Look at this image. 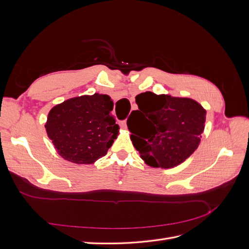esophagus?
<instances>
[{"instance_id":"1","label":"esophagus","mask_w":249,"mask_h":249,"mask_svg":"<svg viewBox=\"0 0 249 249\" xmlns=\"http://www.w3.org/2000/svg\"><path fill=\"white\" fill-rule=\"evenodd\" d=\"M120 125H122V127L124 130H126L127 129V126H126V122L125 120H124V122H122V124H120Z\"/></svg>"}]
</instances>
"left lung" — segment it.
I'll return each mask as SVG.
<instances>
[{"instance_id":"1","label":"left lung","mask_w":249,"mask_h":249,"mask_svg":"<svg viewBox=\"0 0 249 249\" xmlns=\"http://www.w3.org/2000/svg\"><path fill=\"white\" fill-rule=\"evenodd\" d=\"M139 110L127 119L131 140L148 166L172 168L188 159L200 143L206 109L189 97L146 91L136 96Z\"/></svg>"}]
</instances>
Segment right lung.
<instances>
[{
	"label": "right lung",
	"mask_w": 249,
	"mask_h": 249,
	"mask_svg": "<svg viewBox=\"0 0 249 249\" xmlns=\"http://www.w3.org/2000/svg\"><path fill=\"white\" fill-rule=\"evenodd\" d=\"M107 94L71 97L53 107L46 130L56 152L74 164H93L107 154L117 138L119 125L112 115Z\"/></svg>",
	"instance_id": "1"
}]
</instances>
